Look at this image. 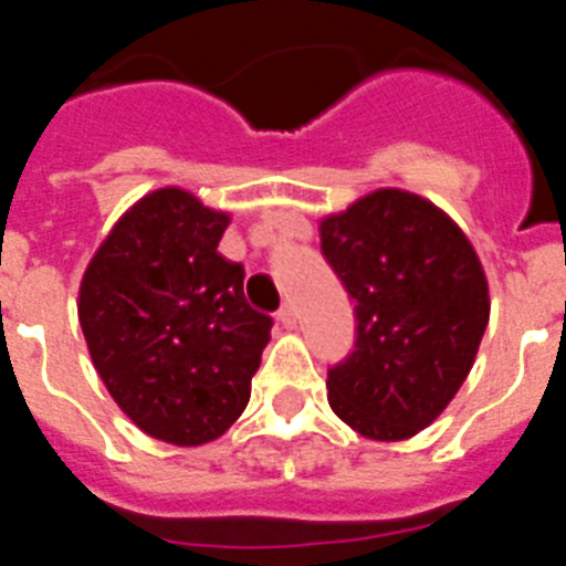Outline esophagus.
Instances as JSON below:
<instances>
[{"instance_id":"1","label":"esophagus","mask_w":566,"mask_h":566,"mask_svg":"<svg viewBox=\"0 0 566 566\" xmlns=\"http://www.w3.org/2000/svg\"><path fill=\"white\" fill-rule=\"evenodd\" d=\"M277 319H280V326L294 328L297 326V308H294L292 303H283V308L277 312Z\"/></svg>"}]
</instances>
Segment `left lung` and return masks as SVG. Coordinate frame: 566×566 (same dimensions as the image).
I'll list each match as a JSON object with an SVG mask.
<instances>
[{
  "label": "left lung",
  "instance_id": "8db88e82",
  "mask_svg": "<svg viewBox=\"0 0 566 566\" xmlns=\"http://www.w3.org/2000/svg\"><path fill=\"white\" fill-rule=\"evenodd\" d=\"M319 249L354 300V352L328 368V405L377 442L411 439L448 408L490 319L488 277L431 201L377 189L319 223Z\"/></svg>",
  "mask_w": 566,
  "mask_h": 566
}]
</instances>
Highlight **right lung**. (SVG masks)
I'll use <instances>...</instances> for the list:
<instances>
[{"label":"right lung","mask_w":566,"mask_h":566,"mask_svg":"<svg viewBox=\"0 0 566 566\" xmlns=\"http://www.w3.org/2000/svg\"><path fill=\"white\" fill-rule=\"evenodd\" d=\"M227 212L164 187L118 218L78 289V323L115 405L144 433L192 448L243 413L272 317L218 252Z\"/></svg>","instance_id":"1"}]
</instances>
